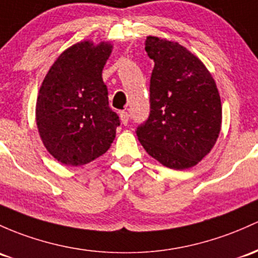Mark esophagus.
Here are the masks:
<instances>
[{"instance_id": "34e87169", "label": "esophagus", "mask_w": 258, "mask_h": 258, "mask_svg": "<svg viewBox=\"0 0 258 258\" xmlns=\"http://www.w3.org/2000/svg\"><path fill=\"white\" fill-rule=\"evenodd\" d=\"M119 117H120V120L121 123L124 124V125H126L129 121V113L125 112V110H121L120 113H119Z\"/></svg>"}]
</instances>
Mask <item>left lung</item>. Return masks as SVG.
<instances>
[{
    "label": "left lung",
    "mask_w": 258,
    "mask_h": 258,
    "mask_svg": "<svg viewBox=\"0 0 258 258\" xmlns=\"http://www.w3.org/2000/svg\"><path fill=\"white\" fill-rule=\"evenodd\" d=\"M154 60L150 114L137 128L150 156L173 170L197 165L214 146L221 126L217 85L203 62L178 43L148 37Z\"/></svg>",
    "instance_id": "obj_1"
}]
</instances>
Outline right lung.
<instances>
[{"mask_svg":"<svg viewBox=\"0 0 258 258\" xmlns=\"http://www.w3.org/2000/svg\"><path fill=\"white\" fill-rule=\"evenodd\" d=\"M112 45L81 41L57 57L37 99V125L46 150L59 162L81 166L103 155L120 125L108 102L102 70Z\"/></svg>","mask_w":258,"mask_h":258,"instance_id":"obj_1","label":"right lung"}]
</instances>
